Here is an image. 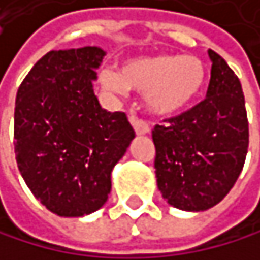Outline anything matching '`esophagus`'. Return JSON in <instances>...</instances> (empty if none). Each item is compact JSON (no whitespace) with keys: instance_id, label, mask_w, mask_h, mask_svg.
<instances>
[{"instance_id":"34e87169","label":"esophagus","mask_w":260,"mask_h":260,"mask_svg":"<svg viewBox=\"0 0 260 260\" xmlns=\"http://www.w3.org/2000/svg\"><path fill=\"white\" fill-rule=\"evenodd\" d=\"M129 121H131V124H133V127H134L136 134H139V136H145V134L150 133V126L147 124V121H143V120L134 117V115H131V117H129Z\"/></svg>"}]
</instances>
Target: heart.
<instances>
[{
  "label": "heart",
  "mask_w": 260,
  "mask_h": 260,
  "mask_svg": "<svg viewBox=\"0 0 260 260\" xmlns=\"http://www.w3.org/2000/svg\"><path fill=\"white\" fill-rule=\"evenodd\" d=\"M101 83L113 93H147L145 101L153 113L172 115L188 107L201 93L205 66L199 58L183 55L134 58L126 61L118 74L102 72Z\"/></svg>",
  "instance_id": "obj_1"
}]
</instances>
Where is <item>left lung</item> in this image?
<instances>
[{"instance_id": "8db88e82", "label": "left lung", "mask_w": 260, "mask_h": 260, "mask_svg": "<svg viewBox=\"0 0 260 260\" xmlns=\"http://www.w3.org/2000/svg\"><path fill=\"white\" fill-rule=\"evenodd\" d=\"M207 98L153 129L156 181L175 208L202 211L219 204L240 175L249 143L242 83L216 52L208 50Z\"/></svg>"}]
</instances>
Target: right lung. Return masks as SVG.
Returning a JSON list of instances; mask_svg holds the SVG:
<instances>
[{"instance_id": "right-lung-1", "label": "right lung", "mask_w": 260, "mask_h": 260, "mask_svg": "<svg viewBox=\"0 0 260 260\" xmlns=\"http://www.w3.org/2000/svg\"><path fill=\"white\" fill-rule=\"evenodd\" d=\"M104 55L99 47L52 50L17 91L18 170L34 197L59 216L90 215L106 204L112 169L136 137L126 113L102 109L93 91Z\"/></svg>"}]
</instances>
